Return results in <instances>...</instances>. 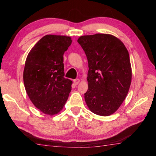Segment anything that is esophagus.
<instances>
[{
	"mask_svg": "<svg viewBox=\"0 0 156 156\" xmlns=\"http://www.w3.org/2000/svg\"><path fill=\"white\" fill-rule=\"evenodd\" d=\"M80 79H75V80H73V83H74V84H76V85H77L78 84H79V83H80Z\"/></svg>",
	"mask_w": 156,
	"mask_h": 156,
	"instance_id": "1",
	"label": "esophagus"
}]
</instances>
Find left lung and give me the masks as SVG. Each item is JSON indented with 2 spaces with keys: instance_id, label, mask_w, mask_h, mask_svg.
<instances>
[{
  "instance_id": "1",
  "label": "left lung",
  "mask_w": 156,
  "mask_h": 156,
  "mask_svg": "<svg viewBox=\"0 0 156 156\" xmlns=\"http://www.w3.org/2000/svg\"><path fill=\"white\" fill-rule=\"evenodd\" d=\"M78 43L89 64L86 104L95 114L112 115L126 98L131 85L132 72L127 49L119 38L107 34L80 36Z\"/></svg>"
}]
</instances>
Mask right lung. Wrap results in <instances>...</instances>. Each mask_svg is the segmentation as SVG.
<instances>
[{
  "label": "right lung",
  "instance_id": "add662e5",
  "mask_svg": "<svg viewBox=\"0 0 156 156\" xmlns=\"http://www.w3.org/2000/svg\"><path fill=\"white\" fill-rule=\"evenodd\" d=\"M72 43L69 36L46 35L27 55L23 72L25 90L44 114L58 113L72 90V81L65 78L63 64V54Z\"/></svg>",
  "mask_w": 156,
  "mask_h": 156
}]
</instances>
